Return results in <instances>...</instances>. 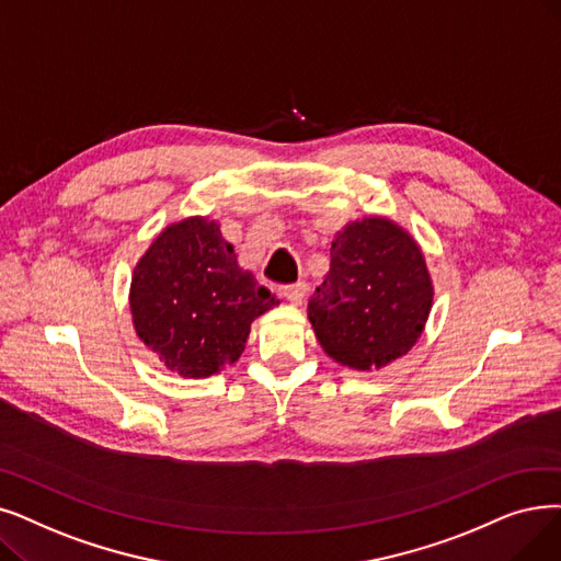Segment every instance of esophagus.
Segmentation results:
<instances>
[{
  "instance_id": "esophagus-1",
  "label": "esophagus",
  "mask_w": 561,
  "mask_h": 561,
  "mask_svg": "<svg viewBox=\"0 0 561 561\" xmlns=\"http://www.w3.org/2000/svg\"><path fill=\"white\" fill-rule=\"evenodd\" d=\"M284 298L290 302V305H302L305 296H307V284L305 282H298V284H288L282 288Z\"/></svg>"
}]
</instances>
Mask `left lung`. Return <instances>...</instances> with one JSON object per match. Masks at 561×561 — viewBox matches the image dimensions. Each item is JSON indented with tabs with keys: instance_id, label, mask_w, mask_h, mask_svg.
<instances>
[{
	"instance_id": "8db88e82",
	"label": "left lung",
	"mask_w": 561,
	"mask_h": 561,
	"mask_svg": "<svg viewBox=\"0 0 561 561\" xmlns=\"http://www.w3.org/2000/svg\"><path fill=\"white\" fill-rule=\"evenodd\" d=\"M431 307L433 279L420 242L389 217L369 215L336 231L330 273L307 316L328 357L378 371L417 344Z\"/></svg>"
}]
</instances>
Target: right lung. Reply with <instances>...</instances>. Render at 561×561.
Segmentation results:
<instances>
[{
  "instance_id": "right-lung-1",
  "label": "right lung",
  "mask_w": 561,
  "mask_h": 561,
  "mask_svg": "<svg viewBox=\"0 0 561 561\" xmlns=\"http://www.w3.org/2000/svg\"><path fill=\"white\" fill-rule=\"evenodd\" d=\"M128 305L137 336L169 371L208 378L242 355L252 323L279 300L240 267L220 222L192 215L141 254Z\"/></svg>"
}]
</instances>
